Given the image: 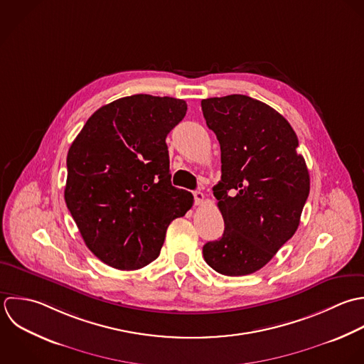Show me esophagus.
<instances>
[{"instance_id": "esophagus-1", "label": "esophagus", "mask_w": 364, "mask_h": 364, "mask_svg": "<svg viewBox=\"0 0 364 364\" xmlns=\"http://www.w3.org/2000/svg\"><path fill=\"white\" fill-rule=\"evenodd\" d=\"M204 194L201 191H194V203L196 205H201L204 203Z\"/></svg>"}]
</instances>
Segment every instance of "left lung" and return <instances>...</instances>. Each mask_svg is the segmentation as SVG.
I'll list each match as a JSON object with an SVG mask.
<instances>
[{"mask_svg":"<svg viewBox=\"0 0 364 364\" xmlns=\"http://www.w3.org/2000/svg\"><path fill=\"white\" fill-rule=\"evenodd\" d=\"M201 109L221 147V180L213 191L225 224L203 255L218 274L250 275L296 232L309 171L292 126L267 103L228 95L201 100Z\"/></svg>","mask_w":364,"mask_h":364,"instance_id":"8db88e82","label":"left lung"}]
</instances>
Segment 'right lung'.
Returning a JSON list of instances; mask_svg holds the SVG:
<instances>
[{
    "label": "right lung",
    "instance_id": "1",
    "mask_svg": "<svg viewBox=\"0 0 364 364\" xmlns=\"http://www.w3.org/2000/svg\"><path fill=\"white\" fill-rule=\"evenodd\" d=\"M187 112L176 97L133 95L97 109L69 147L65 201L86 247L106 265L154 261L170 223L193 207L171 186L166 137Z\"/></svg>",
    "mask_w": 364,
    "mask_h": 364
}]
</instances>
